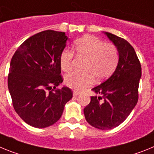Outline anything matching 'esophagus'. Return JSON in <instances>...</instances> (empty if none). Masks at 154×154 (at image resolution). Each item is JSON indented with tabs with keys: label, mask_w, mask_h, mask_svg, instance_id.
I'll return each instance as SVG.
<instances>
[{
	"label": "esophagus",
	"mask_w": 154,
	"mask_h": 154,
	"mask_svg": "<svg viewBox=\"0 0 154 154\" xmlns=\"http://www.w3.org/2000/svg\"><path fill=\"white\" fill-rule=\"evenodd\" d=\"M79 94H80V92H79V91H73V96H77V95H78Z\"/></svg>",
	"instance_id": "34e87169"
}]
</instances>
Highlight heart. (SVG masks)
I'll list each match as a JSON object with an SVG mask.
<instances>
[{"label": "heart", "instance_id": "1", "mask_svg": "<svg viewBox=\"0 0 154 154\" xmlns=\"http://www.w3.org/2000/svg\"><path fill=\"white\" fill-rule=\"evenodd\" d=\"M73 49L77 57L86 59L82 73H71L66 76L65 83L74 90H82L94 81H101L114 73L119 62V53L116 45L105 42L94 35H85L73 42ZM74 54L72 50L64 49L60 53V63L65 72L71 71Z\"/></svg>", "mask_w": 154, "mask_h": 154}]
</instances>
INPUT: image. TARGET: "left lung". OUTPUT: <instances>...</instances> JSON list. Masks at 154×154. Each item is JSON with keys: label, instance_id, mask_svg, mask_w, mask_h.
<instances>
[{"label": "left lung", "instance_id": "1", "mask_svg": "<svg viewBox=\"0 0 154 154\" xmlns=\"http://www.w3.org/2000/svg\"><path fill=\"white\" fill-rule=\"evenodd\" d=\"M119 49V62L108 80L92 88L97 94L84 109L85 119L94 128L107 130L122 123L139 98L141 64L134 48L124 38L105 32Z\"/></svg>", "mask_w": 154, "mask_h": 154}]
</instances>
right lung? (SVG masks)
I'll return each instance as SVG.
<instances>
[{
	"label": "right lung",
	"mask_w": 154,
	"mask_h": 154,
	"mask_svg": "<svg viewBox=\"0 0 154 154\" xmlns=\"http://www.w3.org/2000/svg\"><path fill=\"white\" fill-rule=\"evenodd\" d=\"M66 39L65 32L42 31L25 40L11 60L8 85L13 107L35 128L57 122L73 97L69 88H57L63 81L60 57Z\"/></svg>",
	"instance_id": "obj_1"
}]
</instances>
